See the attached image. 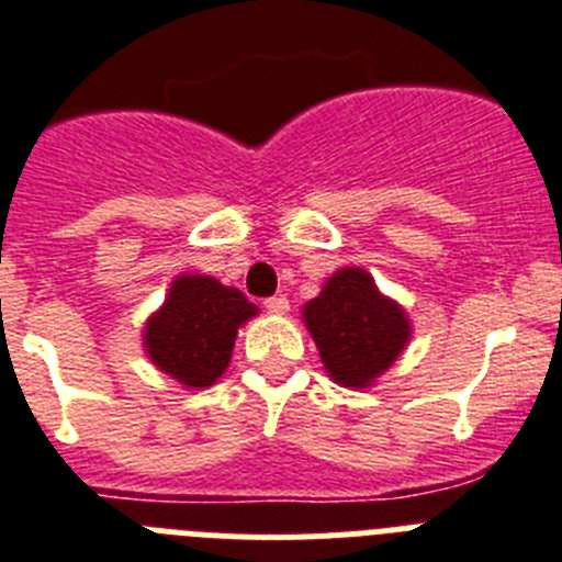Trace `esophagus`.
<instances>
[{"instance_id": "esophagus-1", "label": "esophagus", "mask_w": 562, "mask_h": 562, "mask_svg": "<svg viewBox=\"0 0 562 562\" xmlns=\"http://www.w3.org/2000/svg\"><path fill=\"white\" fill-rule=\"evenodd\" d=\"M262 305H266V311H271V314H285V311H288V296H282V294L268 296V300L262 302Z\"/></svg>"}]
</instances>
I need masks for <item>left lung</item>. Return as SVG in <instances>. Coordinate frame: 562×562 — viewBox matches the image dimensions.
<instances>
[{
	"label": "left lung",
	"mask_w": 562,
	"mask_h": 562,
	"mask_svg": "<svg viewBox=\"0 0 562 562\" xmlns=\"http://www.w3.org/2000/svg\"><path fill=\"white\" fill-rule=\"evenodd\" d=\"M322 364L341 387H370L409 341V319L364 268H339L302 308Z\"/></svg>",
	"instance_id": "left-lung-1"
}]
</instances>
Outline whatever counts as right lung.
<instances>
[{
  "label": "right lung",
  "instance_id": "add662e5",
  "mask_svg": "<svg viewBox=\"0 0 562 562\" xmlns=\"http://www.w3.org/2000/svg\"><path fill=\"white\" fill-rule=\"evenodd\" d=\"M251 316L257 305L237 288L206 274H180L164 305L146 319V356L183 387H212L226 373L237 330Z\"/></svg>",
  "mask_w": 562,
  "mask_h": 562
}]
</instances>
